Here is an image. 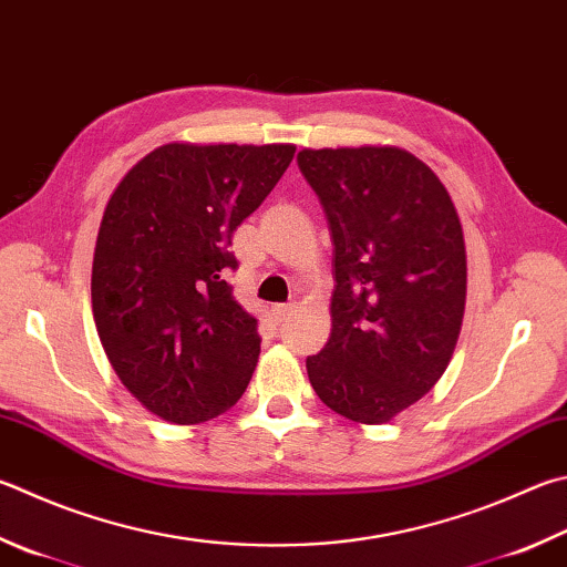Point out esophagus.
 I'll return each mask as SVG.
<instances>
[{
  "label": "esophagus",
  "mask_w": 567,
  "mask_h": 567,
  "mask_svg": "<svg viewBox=\"0 0 567 567\" xmlns=\"http://www.w3.org/2000/svg\"><path fill=\"white\" fill-rule=\"evenodd\" d=\"M292 312V305H272V319L275 322H285Z\"/></svg>",
  "instance_id": "1"
}]
</instances>
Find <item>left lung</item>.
I'll return each instance as SVG.
<instances>
[{
    "label": "left lung",
    "instance_id": "left-lung-1",
    "mask_svg": "<svg viewBox=\"0 0 567 567\" xmlns=\"http://www.w3.org/2000/svg\"><path fill=\"white\" fill-rule=\"evenodd\" d=\"M334 243L332 334L307 357L324 404L386 424L446 372L466 307V245L451 195L401 148H305Z\"/></svg>",
    "mask_w": 567,
    "mask_h": 567
}]
</instances>
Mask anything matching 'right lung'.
<instances>
[{
  "mask_svg": "<svg viewBox=\"0 0 567 567\" xmlns=\"http://www.w3.org/2000/svg\"><path fill=\"white\" fill-rule=\"evenodd\" d=\"M295 146L151 151L113 190L99 228L91 305L133 396L173 424H200L248 389L257 319L233 297V233L282 178Z\"/></svg>",
  "mask_w": 567,
  "mask_h": 567,
  "instance_id": "1",
  "label": "right lung"
}]
</instances>
